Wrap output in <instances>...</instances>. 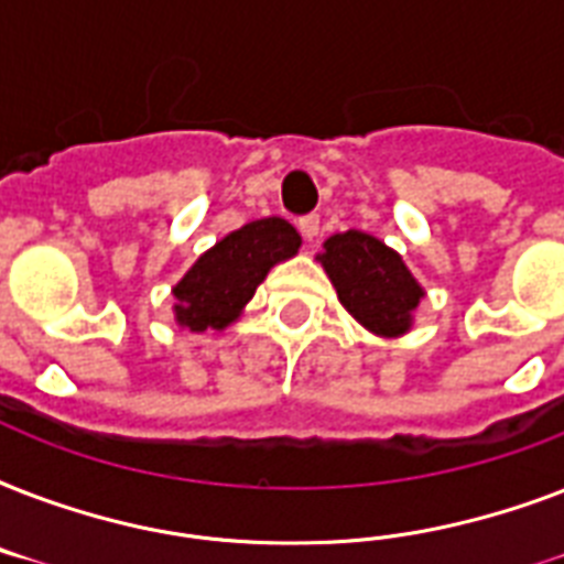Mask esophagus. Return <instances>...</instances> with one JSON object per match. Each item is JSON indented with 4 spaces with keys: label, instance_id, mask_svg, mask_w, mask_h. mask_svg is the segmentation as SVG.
Segmentation results:
<instances>
[{
    "label": "esophagus",
    "instance_id": "1",
    "mask_svg": "<svg viewBox=\"0 0 564 564\" xmlns=\"http://www.w3.org/2000/svg\"><path fill=\"white\" fill-rule=\"evenodd\" d=\"M299 230L301 237L307 239V242H313V239L318 237V216H304V219L299 221Z\"/></svg>",
    "mask_w": 564,
    "mask_h": 564
}]
</instances>
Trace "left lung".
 Listing matches in <instances>:
<instances>
[{
	"instance_id": "1",
	"label": "left lung",
	"mask_w": 564,
	"mask_h": 564,
	"mask_svg": "<svg viewBox=\"0 0 564 564\" xmlns=\"http://www.w3.org/2000/svg\"><path fill=\"white\" fill-rule=\"evenodd\" d=\"M318 263L325 265L343 307L371 334L392 339L410 330L424 290L398 251L371 234L345 230L325 239Z\"/></svg>"
}]
</instances>
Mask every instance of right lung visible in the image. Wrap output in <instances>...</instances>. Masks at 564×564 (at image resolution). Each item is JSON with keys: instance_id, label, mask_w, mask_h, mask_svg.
Returning a JSON list of instances; mask_svg holds the SVG:
<instances>
[{"instance_id": "add662e5", "label": "right lung", "mask_w": 564, "mask_h": 564, "mask_svg": "<svg viewBox=\"0 0 564 564\" xmlns=\"http://www.w3.org/2000/svg\"><path fill=\"white\" fill-rule=\"evenodd\" d=\"M299 230L278 216L230 230L172 286L175 322L195 334L225 330L265 281L269 269L299 254Z\"/></svg>"}]
</instances>
